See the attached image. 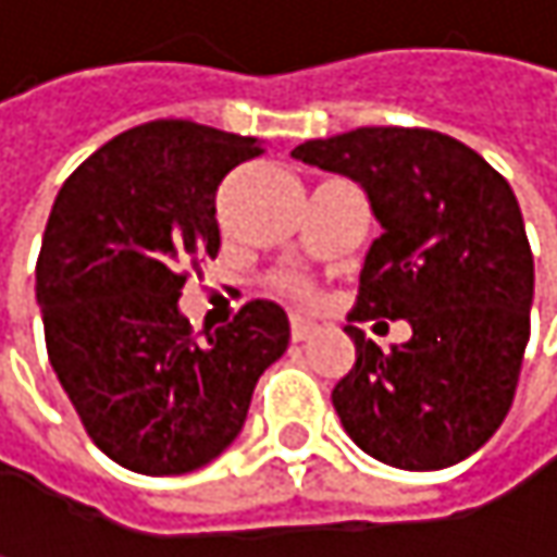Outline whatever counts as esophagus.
Here are the masks:
<instances>
[{"instance_id": "esophagus-1", "label": "esophagus", "mask_w": 557, "mask_h": 557, "mask_svg": "<svg viewBox=\"0 0 557 557\" xmlns=\"http://www.w3.org/2000/svg\"><path fill=\"white\" fill-rule=\"evenodd\" d=\"M312 332H315V325H312L309 319H302V315H293V319H289V338H293V342H306Z\"/></svg>"}]
</instances>
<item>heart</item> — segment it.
<instances>
[{"mask_svg":"<svg viewBox=\"0 0 557 557\" xmlns=\"http://www.w3.org/2000/svg\"><path fill=\"white\" fill-rule=\"evenodd\" d=\"M296 289H299V286H296Z\"/></svg>","mask_w":557,"mask_h":557,"instance_id":"obj_1","label":"heart"}]
</instances>
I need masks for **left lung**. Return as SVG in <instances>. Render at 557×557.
<instances>
[{
	"label": "left lung",
	"mask_w": 557,
	"mask_h": 557,
	"mask_svg": "<svg viewBox=\"0 0 557 557\" xmlns=\"http://www.w3.org/2000/svg\"><path fill=\"white\" fill-rule=\"evenodd\" d=\"M355 180L384 235L371 245L351 319H406L384 355L358 325L355 368L332 403L351 442L403 471L471 458L506 419L535 293L519 202L468 145L429 128H355L293 148Z\"/></svg>",
	"instance_id": "obj_1"
}]
</instances>
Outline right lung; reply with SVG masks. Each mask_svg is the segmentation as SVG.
Here are the masks:
<instances>
[{"instance_id":"1","label":"right lung","mask_w":557,"mask_h":557,"mask_svg":"<svg viewBox=\"0 0 557 557\" xmlns=\"http://www.w3.org/2000/svg\"><path fill=\"white\" fill-rule=\"evenodd\" d=\"M261 151L258 138L158 119L102 145L57 193L35 274L48 358L89 438L135 474L219 458L289 345L271 299L206 342L176 302L183 268L219 255L222 180Z\"/></svg>"}]
</instances>
